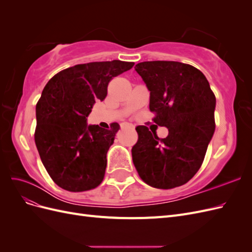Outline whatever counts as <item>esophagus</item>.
<instances>
[{"label": "esophagus", "instance_id": "1", "mask_svg": "<svg viewBox=\"0 0 252 252\" xmlns=\"http://www.w3.org/2000/svg\"><path fill=\"white\" fill-rule=\"evenodd\" d=\"M128 127L131 128V129H134V126L132 124H128Z\"/></svg>", "mask_w": 252, "mask_h": 252}]
</instances>
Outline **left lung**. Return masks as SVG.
I'll use <instances>...</instances> for the list:
<instances>
[{
  "label": "left lung",
  "instance_id": "obj_1",
  "mask_svg": "<svg viewBox=\"0 0 252 252\" xmlns=\"http://www.w3.org/2000/svg\"><path fill=\"white\" fill-rule=\"evenodd\" d=\"M134 68L150 91L149 108L157 113L154 122L167 127L168 135L159 139L146 126L136 127L133 164L151 187L184 185L200 169L215 133L216 96L203 72L191 65L152 61Z\"/></svg>",
  "mask_w": 252,
  "mask_h": 252
}]
</instances>
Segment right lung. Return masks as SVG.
Wrapping results in <instances>:
<instances>
[{"instance_id":"add662e5","label":"right lung","mask_w":252,"mask_h":252,"mask_svg":"<svg viewBox=\"0 0 252 252\" xmlns=\"http://www.w3.org/2000/svg\"><path fill=\"white\" fill-rule=\"evenodd\" d=\"M133 65L119 60L79 64L57 73L43 89L35 107L34 141L44 167L61 188L81 192L102 183L120 125L105 129L88 125L87 118L95 101L107 95L110 80Z\"/></svg>"}]
</instances>
